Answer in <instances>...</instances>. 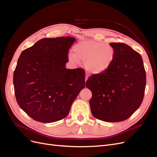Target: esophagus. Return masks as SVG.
<instances>
[{
	"mask_svg": "<svg viewBox=\"0 0 157 157\" xmlns=\"http://www.w3.org/2000/svg\"><path fill=\"white\" fill-rule=\"evenodd\" d=\"M88 75L86 73V78H85V80H86V81L87 79H88Z\"/></svg>",
	"mask_w": 157,
	"mask_h": 157,
	"instance_id": "34e87169",
	"label": "esophagus"
}]
</instances>
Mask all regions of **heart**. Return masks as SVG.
Returning a JSON list of instances; mask_svg holds the SVG:
<instances>
[{
  "mask_svg": "<svg viewBox=\"0 0 157 157\" xmlns=\"http://www.w3.org/2000/svg\"><path fill=\"white\" fill-rule=\"evenodd\" d=\"M75 54L69 55L74 63L78 59L84 61V66L89 72L100 73L107 70L115 58V52L113 47L104 42L92 40H82L73 47Z\"/></svg>",
  "mask_w": 157,
  "mask_h": 157,
  "instance_id": "heart-1",
  "label": "heart"
}]
</instances>
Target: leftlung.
Here are the masks:
<instances>
[{"label": "left lung", "instance_id": "8db88e82", "mask_svg": "<svg viewBox=\"0 0 157 157\" xmlns=\"http://www.w3.org/2000/svg\"><path fill=\"white\" fill-rule=\"evenodd\" d=\"M115 50L107 70L90 77L86 83L92 96V115L105 122H121L130 117L143 101L146 73L140 54L122 42L110 43Z\"/></svg>", "mask_w": 157, "mask_h": 157}]
</instances>
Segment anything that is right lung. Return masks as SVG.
Returning a JSON list of instances; mask_svg holds the SVG:
<instances>
[{
  "label": "right lung",
  "instance_id": "right-lung-1",
  "mask_svg": "<svg viewBox=\"0 0 157 157\" xmlns=\"http://www.w3.org/2000/svg\"><path fill=\"white\" fill-rule=\"evenodd\" d=\"M73 37L44 38L23 50L13 72L14 92L23 111L36 121L50 123L67 116L85 86V71L69 69Z\"/></svg>",
  "mask_w": 157,
  "mask_h": 157
}]
</instances>
